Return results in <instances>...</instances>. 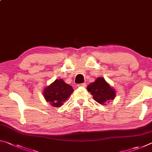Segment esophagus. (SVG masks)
I'll use <instances>...</instances> for the list:
<instances>
[{
	"label": "esophagus",
	"mask_w": 152,
	"mask_h": 152,
	"mask_svg": "<svg viewBox=\"0 0 152 152\" xmlns=\"http://www.w3.org/2000/svg\"><path fill=\"white\" fill-rule=\"evenodd\" d=\"M78 86H80V87H86V83H82L78 84Z\"/></svg>",
	"instance_id": "1"
}]
</instances>
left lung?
Wrapping results in <instances>:
<instances>
[{"mask_svg":"<svg viewBox=\"0 0 152 152\" xmlns=\"http://www.w3.org/2000/svg\"><path fill=\"white\" fill-rule=\"evenodd\" d=\"M87 89L93 96L95 101L102 104H106L105 102H109L110 100H113L116 96L115 89L102 77L97 78L94 82L90 84L87 86Z\"/></svg>","mask_w":152,"mask_h":152,"instance_id":"obj_1","label":"left lung"}]
</instances>
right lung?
Wrapping results in <instances>:
<instances>
[{"label": "right lung", "mask_w": 152, "mask_h": 152, "mask_svg": "<svg viewBox=\"0 0 152 152\" xmlns=\"http://www.w3.org/2000/svg\"><path fill=\"white\" fill-rule=\"evenodd\" d=\"M74 90L62 79H57L43 91L46 101L55 107H60L72 93Z\"/></svg>", "instance_id": "right-lung-1"}]
</instances>
